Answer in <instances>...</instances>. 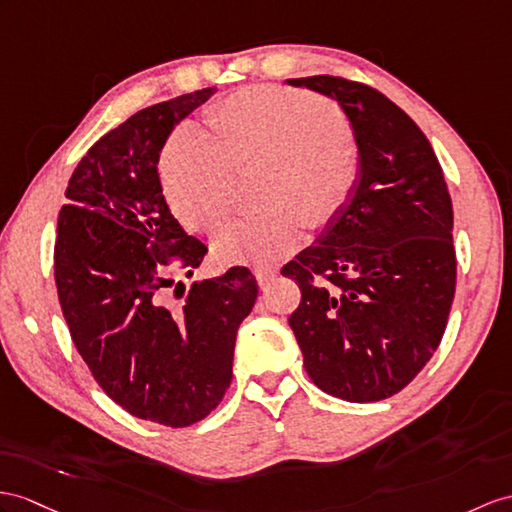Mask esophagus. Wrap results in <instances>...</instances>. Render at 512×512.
<instances>
[{
    "label": "esophagus",
    "mask_w": 512,
    "mask_h": 512,
    "mask_svg": "<svg viewBox=\"0 0 512 512\" xmlns=\"http://www.w3.org/2000/svg\"><path fill=\"white\" fill-rule=\"evenodd\" d=\"M254 276H256L260 286H269L273 280L278 278V269H273V267H256L254 269Z\"/></svg>",
    "instance_id": "obj_1"
}]
</instances>
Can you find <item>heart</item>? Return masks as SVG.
I'll return each instance as SVG.
<instances>
[{
    "label": "heart",
    "mask_w": 512,
    "mask_h": 512,
    "mask_svg": "<svg viewBox=\"0 0 512 512\" xmlns=\"http://www.w3.org/2000/svg\"><path fill=\"white\" fill-rule=\"evenodd\" d=\"M208 130L182 126L160 160L165 195L182 223L215 230L236 206V171L267 165L258 217L215 236L223 263H267L289 254L310 226L341 213L363 158L339 104L308 91L252 86L206 110Z\"/></svg>",
    "instance_id": "heart-1"
}]
</instances>
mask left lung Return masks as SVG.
Instances as JSON below:
<instances>
[{
    "label": "left lung",
    "instance_id": "left-lung-1",
    "mask_svg": "<svg viewBox=\"0 0 512 512\" xmlns=\"http://www.w3.org/2000/svg\"><path fill=\"white\" fill-rule=\"evenodd\" d=\"M339 102L363 158L350 202L282 267L304 367L345 402L400 393L439 347L456 291L454 210L426 134L389 97L334 76L286 80Z\"/></svg>",
    "mask_w": 512,
    "mask_h": 512
}]
</instances>
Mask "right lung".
Instances as JSON below:
<instances>
[{"mask_svg": "<svg viewBox=\"0 0 512 512\" xmlns=\"http://www.w3.org/2000/svg\"><path fill=\"white\" fill-rule=\"evenodd\" d=\"M217 89L143 108L78 162L58 215L54 278L73 345L112 402L169 428L202 421L232 382L236 330L258 286L247 267L186 289L208 247L171 215L160 149ZM176 296L181 304L171 303Z\"/></svg>", "mask_w": 512, "mask_h": 512, "instance_id": "1", "label": "right lung"}]
</instances>
